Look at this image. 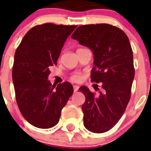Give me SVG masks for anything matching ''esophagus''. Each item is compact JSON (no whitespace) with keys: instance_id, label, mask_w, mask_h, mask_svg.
<instances>
[{"instance_id":"esophagus-1","label":"esophagus","mask_w":151,"mask_h":151,"mask_svg":"<svg viewBox=\"0 0 151 151\" xmlns=\"http://www.w3.org/2000/svg\"><path fill=\"white\" fill-rule=\"evenodd\" d=\"M78 89H79V86H78V85H74L73 86V92H77L78 91Z\"/></svg>"}]
</instances>
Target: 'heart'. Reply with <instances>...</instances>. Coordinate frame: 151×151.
<instances>
[{"mask_svg": "<svg viewBox=\"0 0 151 151\" xmlns=\"http://www.w3.org/2000/svg\"><path fill=\"white\" fill-rule=\"evenodd\" d=\"M70 78H71V80L73 81L79 82V81H81V79H82V75H81V74L79 73H75L71 75Z\"/></svg>", "mask_w": 151, "mask_h": 151, "instance_id": "heart-1", "label": "heart"}]
</instances>
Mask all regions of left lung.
I'll list each match as a JSON object with an SVG mask.
<instances>
[{
	"label": "left lung",
	"instance_id": "8db88e82",
	"mask_svg": "<svg viewBox=\"0 0 151 151\" xmlns=\"http://www.w3.org/2000/svg\"><path fill=\"white\" fill-rule=\"evenodd\" d=\"M71 38L92 51L91 81L103 88L99 95L85 86L79 88L85 96L84 125L92 132H106L122 117L131 97L135 69L129 37L119 28L100 23L80 26Z\"/></svg>",
	"mask_w": 151,
	"mask_h": 151
}]
</instances>
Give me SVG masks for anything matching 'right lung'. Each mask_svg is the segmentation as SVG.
<instances>
[{"label":"right lung","instance_id":"right-lung-1","mask_svg":"<svg viewBox=\"0 0 151 151\" xmlns=\"http://www.w3.org/2000/svg\"><path fill=\"white\" fill-rule=\"evenodd\" d=\"M76 27L53 23L36 26L26 34L15 51L12 81L16 102L23 117L37 128L55 126L73 94L70 83L65 81L55 87L48 77Z\"/></svg>","mask_w":151,"mask_h":151}]
</instances>
